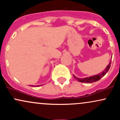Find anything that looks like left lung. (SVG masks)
Segmentation results:
<instances>
[{
  "mask_svg": "<svg viewBox=\"0 0 120 120\" xmlns=\"http://www.w3.org/2000/svg\"><path fill=\"white\" fill-rule=\"evenodd\" d=\"M111 61L109 62L108 65L107 66V67L105 68V69L103 71H101V73H100L99 74H97V75H92V76L89 77H86V78H79L78 77H76L75 75H73L75 79H77L78 81L81 82H83V83H93V82H96V81H99L101 78H102L103 76L105 75L106 73L108 72V71L110 67H111Z\"/></svg>",
  "mask_w": 120,
  "mask_h": 120,
  "instance_id": "1",
  "label": "left lung"
}]
</instances>
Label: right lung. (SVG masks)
<instances>
[{"instance_id": "1", "label": "right lung", "mask_w": 120, "mask_h": 120, "mask_svg": "<svg viewBox=\"0 0 120 120\" xmlns=\"http://www.w3.org/2000/svg\"><path fill=\"white\" fill-rule=\"evenodd\" d=\"M30 86H33V87H37V86H41V85H35V86H33V85H30Z\"/></svg>"}]
</instances>
